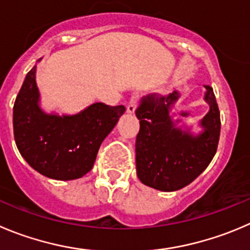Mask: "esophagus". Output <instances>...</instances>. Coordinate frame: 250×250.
I'll list each match as a JSON object with an SVG mask.
<instances>
[{"label": "esophagus", "mask_w": 250, "mask_h": 250, "mask_svg": "<svg viewBox=\"0 0 250 250\" xmlns=\"http://www.w3.org/2000/svg\"><path fill=\"white\" fill-rule=\"evenodd\" d=\"M136 106H137V96H132L126 105V111L129 114H134L135 110H136Z\"/></svg>", "instance_id": "obj_1"}]
</instances>
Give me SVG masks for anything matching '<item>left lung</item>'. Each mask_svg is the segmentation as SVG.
Masks as SVG:
<instances>
[{
  "mask_svg": "<svg viewBox=\"0 0 250 250\" xmlns=\"http://www.w3.org/2000/svg\"><path fill=\"white\" fill-rule=\"evenodd\" d=\"M205 101L210 110L200 121L204 131L192 135L175 127L170 113L180 93L168 97L148 94L141 99L136 116L140 131L136 137V170L147 187L161 191H175L189 185L208 168L220 140V110L213 89L205 85Z\"/></svg>",
  "mask_w": 250,
  "mask_h": 250,
  "instance_id": "obj_1",
  "label": "left lung"
}]
</instances>
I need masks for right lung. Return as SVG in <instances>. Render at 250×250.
I'll use <instances>...</instances> for the list:
<instances>
[{"mask_svg": "<svg viewBox=\"0 0 250 250\" xmlns=\"http://www.w3.org/2000/svg\"><path fill=\"white\" fill-rule=\"evenodd\" d=\"M35 71L37 66L27 73L14 102L17 148L45 177L78 179L92 169L102 142L125 113V106L94 103L75 115L47 114L39 105Z\"/></svg>", "mask_w": 250, "mask_h": 250, "instance_id": "1", "label": "right lung"}]
</instances>
